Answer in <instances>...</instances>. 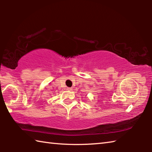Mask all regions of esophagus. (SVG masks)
<instances>
[{"label":"esophagus","mask_w":152,"mask_h":152,"mask_svg":"<svg viewBox=\"0 0 152 152\" xmlns=\"http://www.w3.org/2000/svg\"><path fill=\"white\" fill-rule=\"evenodd\" d=\"M67 90H68V91H72V88H67Z\"/></svg>","instance_id":"obj_1"}]
</instances>
